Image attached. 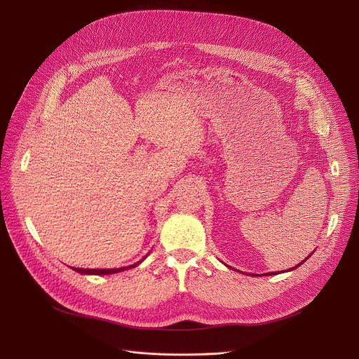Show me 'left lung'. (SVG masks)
<instances>
[{
    "mask_svg": "<svg viewBox=\"0 0 359 359\" xmlns=\"http://www.w3.org/2000/svg\"><path fill=\"white\" fill-rule=\"evenodd\" d=\"M311 255H313V253H311ZM303 262H306V260H303ZM303 262H301V263H299V265H303ZM299 265H297V266H295V268H291V271H294V269H297V268H298V266H299ZM288 271H290V269H288ZM272 273H273V275H275V272H272ZM276 273H278V272H276Z\"/></svg>",
    "mask_w": 359,
    "mask_h": 359,
    "instance_id": "1",
    "label": "left lung"
}]
</instances>
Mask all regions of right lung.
I'll return each mask as SVG.
<instances>
[{
    "mask_svg": "<svg viewBox=\"0 0 359 359\" xmlns=\"http://www.w3.org/2000/svg\"><path fill=\"white\" fill-rule=\"evenodd\" d=\"M145 259V257H144ZM142 260H140L135 265H130V266H123V268H118V269H83V268H72L75 272L83 273V275H110V273H118L130 268H135L138 266Z\"/></svg>",
    "mask_w": 359,
    "mask_h": 359,
    "instance_id": "add662e5",
    "label": "right lung"
}]
</instances>
